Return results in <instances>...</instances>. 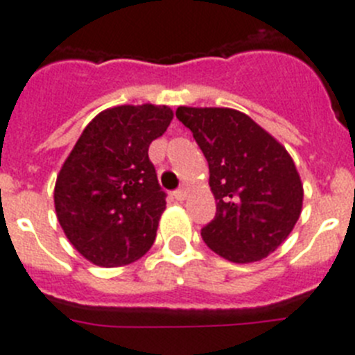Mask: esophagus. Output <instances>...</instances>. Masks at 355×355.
Returning a JSON list of instances; mask_svg holds the SVG:
<instances>
[{"mask_svg": "<svg viewBox=\"0 0 355 355\" xmlns=\"http://www.w3.org/2000/svg\"><path fill=\"white\" fill-rule=\"evenodd\" d=\"M187 193H189V185H187V184H184V185H182V187H180V189H178V191H175V194H173V196H175V200H178V201H184L185 198H187Z\"/></svg>", "mask_w": 355, "mask_h": 355, "instance_id": "esophagus-1", "label": "esophagus"}]
</instances>
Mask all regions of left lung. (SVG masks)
Returning a JSON list of instances; mask_svg holds the SVG:
<instances>
[{
	"label": "left lung",
	"instance_id": "8db88e82",
	"mask_svg": "<svg viewBox=\"0 0 355 355\" xmlns=\"http://www.w3.org/2000/svg\"><path fill=\"white\" fill-rule=\"evenodd\" d=\"M177 118L209 162L216 217L201 230L214 253L251 263L276 251L301 216L304 189L286 148L245 113L187 107Z\"/></svg>",
	"mask_w": 355,
	"mask_h": 355
}]
</instances>
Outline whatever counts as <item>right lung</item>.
<instances>
[{"mask_svg": "<svg viewBox=\"0 0 355 355\" xmlns=\"http://www.w3.org/2000/svg\"><path fill=\"white\" fill-rule=\"evenodd\" d=\"M171 120L173 111L155 104L104 110L63 162L54 185L56 217L94 265H129L154 244L166 194L148 146Z\"/></svg>", "mask_w": 355, "mask_h": 355, "instance_id": "obj_1", "label": "right lung"}]
</instances>
